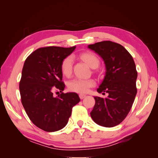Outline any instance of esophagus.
Listing matches in <instances>:
<instances>
[{
	"mask_svg": "<svg viewBox=\"0 0 158 158\" xmlns=\"http://www.w3.org/2000/svg\"><path fill=\"white\" fill-rule=\"evenodd\" d=\"M85 96H86V95H84V94H79V98H80V99H81V100L85 98Z\"/></svg>",
	"mask_w": 158,
	"mask_h": 158,
	"instance_id": "esophagus-1",
	"label": "esophagus"
}]
</instances>
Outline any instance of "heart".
Listing matches in <instances>:
<instances>
[{
  "label": "heart",
  "mask_w": 158,
  "mask_h": 158,
  "mask_svg": "<svg viewBox=\"0 0 158 158\" xmlns=\"http://www.w3.org/2000/svg\"><path fill=\"white\" fill-rule=\"evenodd\" d=\"M81 59L91 68H96L100 63V60L94 53L86 52L80 54ZM73 57L72 56H68L62 60L60 65L61 73L64 76L69 77L73 73ZM95 85V80L93 79H74L69 81L68 84V87L71 91L85 93L89 91L90 88Z\"/></svg>",
  "instance_id": "b5f03b06"
}]
</instances>
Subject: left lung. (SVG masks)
<instances>
[{
    "mask_svg": "<svg viewBox=\"0 0 158 158\" xmlns=\"http://www.w3.org/2000/svg\"><path fill=\"white\" fill-rule=\"evenodd\" d=\"M102 58L106 75L97 91L105 98L95 97V104L90 116L96 123L106 127L118 125L126 118L137 90V72L133 58L121 44L102 41L89 45Z\"/></svg>",
    "mask_w": 158,
    "mask_h": 158,
    "instance_id": "left-lung-1",
    "label": "left lung"
}]
</instances>
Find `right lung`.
I'll use <instances>...</instances> for the list:
<instances>
[{"label":"right lung","mask_w":158,"mask_h":158,"mask_svg":"<svg viewBox=\"0 0 158 158\" xmlns=\"http://www.w3.org/2000/svg\"><path fill=\"white\" fill-rule=\"evenodd\" d=\"M76 47H44L28 56L19 82L21 100L31 121L46 132L61 130L68 123L73 107L79 102L76 93H64L62 60ZM61 93L54 97L53 93Z\"/></svg>","instance_id":"right-lung-1"}]
</instances>
